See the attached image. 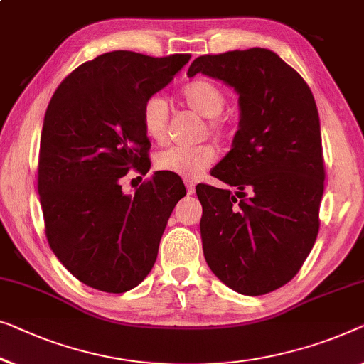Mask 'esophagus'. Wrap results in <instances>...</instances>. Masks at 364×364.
Listing matches in <instances>:
<instances>
[{
	"label": "esophagus",
	"mask_w": 364,
	"mask_h": 364,
	"mask_svg": "<svg viewBox=\"0 0 364 364\" xmlns=\"http://www.w3.org/2000/svg\"><path fill=\"white\" fill-rule=\"evenodd\" d=\"M186 188H187V193L188 195L195 193V182L191 181V178H186Z\"/></svg>",
	"instance_id": "1"
}]
</instances>
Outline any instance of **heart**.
Instances as JSON below:
<instances>
[{
	"mask_svg": "<svg viewBox=\"0 0 364 364\" xmlns=\"http://www.w3.org/2000/svg\"><path fill=\"white\" fill-rule=\"evenodd\" d=\"M181 98L186 107L202 114L205 119L203 134H210L218 141H225L233 129V121L223 109L228 103L225 88L208 78H195L182 87ZM141 126L147 138L156 143H164L169 131V105L159 95L144 100L141 107ZM217 157L213 144L203 143L197 146H172L156 154L154 164L159 171L172 172L177 176L193 178L202 173Z\"/></svg>",
	"mask_w": 364,
	"mask_h": 364,
	"instance_id": "1",
	"label": "heart"
}]
</instances>
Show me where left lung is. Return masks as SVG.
Instances as JSON below:
<instances>
[{
  "label": "left lung",
  "mask_w": 364,
  "mask_h": 364,
  "mask_svg": "<svg viewBox=\"0 0 364 364\" xmlns=\"http://www.w3.org/2000/svg\"><path fill=\"white\" fill-rule=\"evenodd\" d=\"M240 93L233 147L198 183L203 255L221 282L262 296L300 271L320 230L325 162L317 105L307 82L272 50L205 54L188 67Z\"/></svg>",
  "instance_id": "left-lung-1"
}]
</instances>
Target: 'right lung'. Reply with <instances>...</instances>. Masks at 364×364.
<instances>
[{"label": "right lung", "mask_w": 364, "mask_h": 364, "mask_svg": "<svg viewBox=\"0 0 364 364\" xmlns=\"http://www.w3.org/2000/svg\"><path fill=\"white\" fill-rule=\"evenodd\" d=\"M191 57L102 54L68 73L47 107L38 164L46 236L67 271L98 291L121 294L144 281L186 195L172 172H156L133 197L119 181L131 169L149 171L141 107Z\"/></svg>", "instance_id": "1"}]
</instances>
